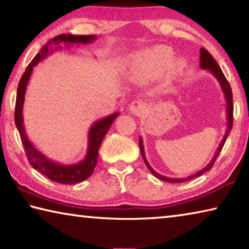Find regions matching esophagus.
I'll list each match as a JSON object with an SVG mask.
<instances>
[{
    "instance_id": "34e87169",
    "label": "esophagus",
    "mask_w": 249,
    "mask_h": 249,
    "mask_svg": "<svg viewBox=\"0 0 249 249\" xmlns=\"http://www.w3.org/2000/svg\"><path fill=\"white\" fill-rule=\"evenodd\" d=\"M146 109V103L142 100H137L132 102L129 105V111L133 113V114H142L144 113Z\"/></svg>"
}]
</instances>
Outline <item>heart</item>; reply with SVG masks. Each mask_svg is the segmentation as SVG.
Wrapping results in <instances>:
<instances>
[{
  "label": "heart",
  "instance_id": "b5f03b06",
  "mask_svg": "<svg viewBox=\"0 0 249 249\" xmlns=\"http://www.w3.org/2000/svg\"><path fill=\"white\" fill-rule=\"evenodd\" d=\"M172 53L167 48H158L142 54L130 67L129 77L135 81H148L162 73L169 64ZM183 61L175 65V70L183 68Z\"/></svg>",
  "mask_w": 249,
  "mask_h": 249
}]
</instances>
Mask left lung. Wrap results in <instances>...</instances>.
<instances>
[{"mask_svg": "<svg viewBox=\"0 0 249 249\" xmlns=\"http://www.w3.org/2000/svg\"><path fill=\"white\" fill-rule=\"evenodd\" d=\"M200 67L202 69H206L209 71V72L212 73L214 77H215V79L218 81V83H220L221 86V89L223 91V93H224V98H225V101H226V113H227V128H226V132H225V135L224 137H223V140L221 142V144L218 145L217 149L215 151V155L213 156V158L211 161L209 162V165H206V167H204L203 169L196 172L195 175H191L187 177V178H178V179H175V178H168V177H165L162 175H159L158 172H156L153 168L150 167V165L148 163V161H147L146 159V156H145V150H144V145H142V137H140V149H141V153H142V158H144V161L146 163L147 168H148L149 171L153 174L155 177H157L158 179L162 180V181H167V182H171V183H175V182H184V181H188V180H191V179H195L196 178V177H200L204 174V172L209 171L211 168L213 167V163L214 161H215L217 156L220 155L221 150L223 148V146H224L225 142H226V138L227 136H229V134L231 132V126H233V94H231V89L230 87V83L229 81H227L224 73H223V71L221 70L220 66H218L217 62L215 61V59H214L212 57V54H211L208 50L204 49V48H201L200 49Z\"/></svg>", "mask_w": 249, "mask_h": 249, "instance_id": "obj_1", "label": "left lung"}]
</instances>
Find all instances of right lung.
<instances>
[{
  "instance_id": "1",
  "label": "right lung",
  "mask_w": 249,
  "mask_h": 249,
  "mask_svg": "<svg viewBox=\"0 0 249 249\" xmlns=\"http://www.w3.org/2000/svg\"><path fill=\"white\" fill-rule=\"evenodd\" d=\"M96 37L94 35H62L56 36L52 40H49L40 52L36 54L35 58L31 61V64L27 66L24 74L20 78L18 88V95H16V104H15V125L19 132L20 140H22L25 153H26L27 159L34 169L38 170L41 175L47 177L48 179L54 182H59L62 184H74L79 183L93 174L94 168L98 163L99 158V148L102 142L103 138L107 135V130L111 127L113 122L119 116L120 113H113L104 119L96 121L91 126L89 130V138H88V149L87 155L83 160L72 165H60L53 160L40 153V151L33 145V142L28 140L26 136L24 127L23 120V107L25 93H26V88L31 78L34 67L39 61L43 60L48 54L53 53L56 50L62 49L61 44L65 45L66 48H69L73 45H86L94 41Z\"/></svg>"
}]
</instances>
